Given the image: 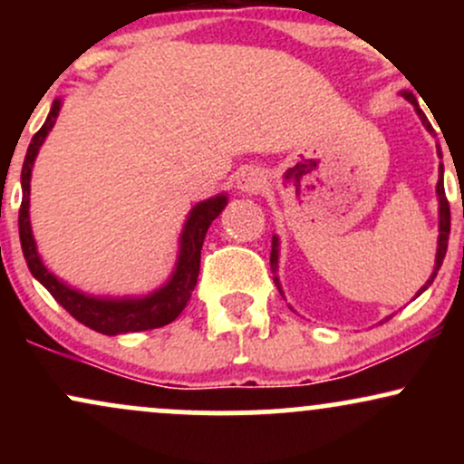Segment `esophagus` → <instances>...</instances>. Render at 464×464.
Segmentation results:
<instances>
[{"label":"esophagus","instance_id":"34e87169","mask_svg":"<svg viewBox=\"0 0 464 464\" xmlns=\"http://www.w3.org/2000/svg\"><path fill=\"white\" fill-rule=\"evenodd\" d=\"M264 183H266L264 172L257 168H246L237 174V189L242 191V194H248V196L257 194V191L264 188Z\"/></svg>","mask_w":464,"mask_h":464}]
</instances>
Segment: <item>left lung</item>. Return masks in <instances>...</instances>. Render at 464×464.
<instances>
[{
  "label": "left lung",
  "instance_id": "1",
  "mask_svg": "<svg viewBox=\"0 0 464 464\" xmlns=\"http://www.w3.org/2000/svg\"><path fill=\"white\" fill-rule=\"evenodd\" d=\"M401 95L408 100L410 104L414 106V111H417L419 120L423 121L425 129H428V130L434 135L432 124H430V120H428V117H425L423 111H420V106H419V102H417V98H414V93H412V92H401ZM439 157H443V154H440V148H439ZM436 196H439V248H436L434 273L430 275V279L425 281V285L420 287V290L417 292V296L423 295V292L428 290L430 285H432L434 276H436V273H439L440 264H443V259H445L447 239H450V202H447L445 185H443V163L439 165V183H436ZM270 268H273V273H275V276H273L275 284H276V287H279L281 296H284V290H281V284H279V276H276V268H279V237H276V236H273V250H270ZM388 318H391V316H388ZM388 318H386V321H388Z\"/></svg>",
  "mask_w": 464,
  "mask_h": 464
}]
</instances>
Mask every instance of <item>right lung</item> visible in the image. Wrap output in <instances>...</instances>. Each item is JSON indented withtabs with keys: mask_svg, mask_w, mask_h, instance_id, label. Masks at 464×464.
<instances>
[{
	"mask_svg": "<svg viewBox=\"0 0 464 464\" xmlns=\"http://www.w3.org/2000/svg\"><path fill=\"white\" fill-rule=\"evenodd\" d=\"M63 100L56 98L52 102L50 115H47L45 124L41 126L39 132L32 137L28 154H25L24 169H21V189H24V198H21L19 209V237L21 248H24L25 264H28L32 276L39 281L41 285L50 292L54 299L61 303L65 310L76 318L78 323L87 324L93 332L104 335L117 334H130V332H146V329H157L163 324L172 323L179 318V314L188 305L191 292H194L196 281L200 273V248L205 242L207 228L222 209L227 207L228 198L225 194H218L214 198H207L194 205L189 211L188 220L183 225V233L179 239V257L174 266L172 276L168 284H163L159 290L150 292L146 296H93L84 295L76 287L67 285L54 273L47 270V266L41 259L39 250H36L34 236H32L30 225V179L32 168H34V159L44 146L45 137L54 129L58 111H61Z\"/></svg>",
	"mask_w": 464,
	"mask_h": 464,
	"instance_id": "1",
	"label": "right lung"
}]
</instances>
